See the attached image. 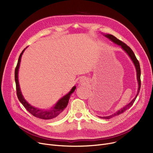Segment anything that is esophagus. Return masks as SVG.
Returning <instances> with one entry per match:
<instances>
[{"mask_svg":"<svg viewBox=\"0 0 153 153\" xmlns=\"http://www.w3.org/2000/svg\"><path fill=\"white\" fill-rule=\"evenodd\" d=\"M79 83L81 85H86L88 83L87 79L85 77H82L79 80Z\"/></svg>","mask_w":153,"mask_h":153,"instance_id":"34e87169","label":"esophagus"}]
</instances>
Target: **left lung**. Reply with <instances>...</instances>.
I'll use <instances>...</instances> for the list:
<instances>
[{"label": "left lung", "mask_w": 153, "mask_h": 153, "mask_svg": "<svg viewBox=\"0 0 153 153\" xmlns=\"http://www.w3.org/2000/svg\"><path fill=\"white\" fill-rule=\"evenodd\" d=\"M105 37L108 38L109 39H110L111 42H113L114 43L119 45L122 47V49L128 54V55L130 56V58H131V61H133L134 65L135 66L136 68V77H137V81H138V92L137 94L136 95L135 97L128 104L124 107L123 108H122V109H120L119 110H118L115 113H114V114H112L111 115L109 116H107V117H99L100 118H103V119H110L112 117H115L117 115H119L120 114H122V113H123L124 111H125L126 110L129 109L132 105L133 103L134 102L136 97H137V96L140 92V87H141V79H140V76H141V69H140V63L139 61H138V59H136L135 54H134L133 51H132V50L131 48L127 46L125 43H124L123 42H122V41H120V39H117L115 36H114V35H110V34H105L104 35Z\"/></svg>", "instance_id": "left-lung-1"}]
</instances>
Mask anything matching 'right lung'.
I'll list each match as a JSON object with an SVG mask.
<instances>
[{
  "instance_id": "1",
  "label": "right lung",
  "mask_w": 153,
  "mask_h": 153,
  "mask_svg": "<svg viewBox=\"0 0 153 153\" xmlns=\"http://www.w3.org/2000/svg\"><path fill=\"white\" fill-rule=\"evenodd\" d=\"M26 48H25V49H24L21 53L18 60L17 65L16 66V68L15 70V81L16 83V90H17V95L18 99L19 101L22 103V105L24 106V107L27 110V111H29L31 115H33L35 117L43 119V120H51L56 117H60L61 116H62L63 114L64 110L66 108V107L68 105L71 95L74 92L75 89H76V87L74 86L72 87L68 94H67L66 95L63 96V97L56 103V105L53 107L51 108L50 109L41 110L31 105L30 104H29L26 101V100H25L23 95L22 94L20 85H19V78H18L19 69L20 67L21 58L24 51L25 50Z\"/></svg>"
}]
</instances>
